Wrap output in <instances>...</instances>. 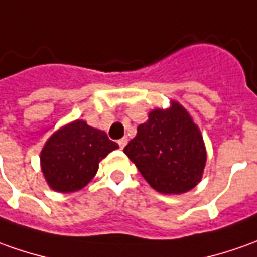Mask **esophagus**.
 <instances>
[{"label":"esophagus","instance_id":"esophagus-1","mask_svg":"<svg viewBox=\"0 0 257 257\" xmlns=\"http://www.w3.org/2000/svg\"><path fill=\"white\" fill-rule=\"evenodd\" d=\"M126 143H128V139H126V138H122V139L118 141V145H119V148H121V149H123V148L126 146Z\"/></svg>","mask_w":257,"mask_h":257}]
</instances>
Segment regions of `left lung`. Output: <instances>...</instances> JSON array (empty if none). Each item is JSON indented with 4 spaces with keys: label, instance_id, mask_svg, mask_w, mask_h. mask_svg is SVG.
Masks as SVG:
<instances>
[{
    "label": "left lung",
    "instance_id": "obj_1",
    "mask_svg": "<svg viewBox=\"0 0 257 257\" xmlns=\"http://www.w3.org/2000/svg\"><path fill=\"white\" fill-rule=\"evenodd\" d=\"M123 152L143 179L163 194H181L195 187L207 159L200 129L177 102L166 111H152Z\"/></svg>",
    "mask_w": 257,
    "mask_h": 257
}]
</instances>
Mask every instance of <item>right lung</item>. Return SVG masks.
I'll return each mask as SVG.
<instances>
[{"mask_svg": "<svg viewBox=\"0 0 257 257\" xmlns=\"http://www.w3.org/2000/svg\"><path fill=\"white\" fill-rule=\"evenodd\" d=\"M115 149L118 143L109 141L105 132L74 121L46 142L41 153L42 172L55 191H77L95 176L99 160Z\"/></svg>", "mask_w": 257, "mask_h": 257, "instance_id": "add662e5", "label": "right lung"}]
</instances>
